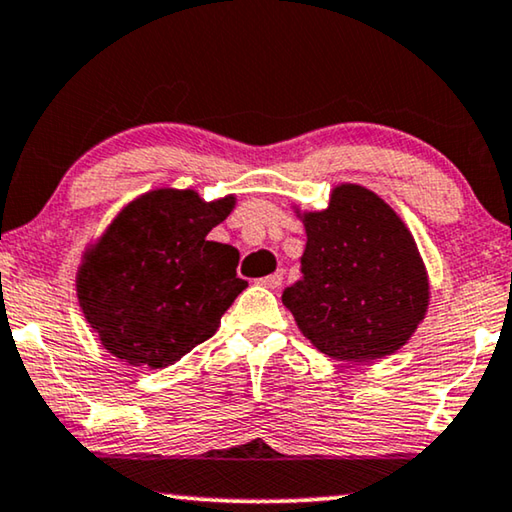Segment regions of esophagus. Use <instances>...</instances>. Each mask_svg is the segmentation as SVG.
Returning a JSON list of instances; mask_svg holds the SVG:
<instances>
[{
	"instance_id": "esophagus-1",
	"label": "esophagus",
	"mask_w": 512,
	"mask_h": 512,
	"mask_svg": "<svg viewBox=\"0 0 512 512\" xmlns=\"http://www.w3.org/2000/svg\"><path fill=\"white\" fill-rule=\"evenodd\" d=\"M281 281H284V272H274V274H268V277L258 279V284L265 288H279Z\"/></svg>"
}]
</instances>
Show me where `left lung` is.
Segmentation results:
<instances>
[{
    "label": "left lung",
    "mask_w": 512,
    "mask_h": 512,
    "mask_svg": "<svg viewBox=\"0 0 512 512\" xmlns=\"http://www.w3.org/2000/svg\"><path fill=\"white\" fill-rule=\"evenodd\" d=\"M295 214L307 233L305 279L281 302L302 335L342 362L397 353L429 307V274L409 226L379 194L351 182L332 187L325 210Z\"/></svg>",
    "instance_id": "obj_1"
}]
</instances>
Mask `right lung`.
<instances>
[{
	"mask_svg": "<svg viewBox=\"0 0 512 512\" xmlns=\"http://www.w3.org/2000/svg\"><path fill=\"white\" fill-rule=\"evenodd\" d=\"M235 203V194L205 201L196 189H150L87 244L78 305L113 358L164 369L219 330L247 281L235 274L240 251L207 233Z\"/></svg>",
	"mask_w": 512,
	"mask_h": 512,
	"instance_id": "obj_1",
	"label": "right lung"
}]
</instances>
